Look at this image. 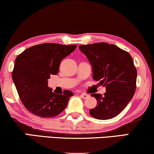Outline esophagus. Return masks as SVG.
<instances>
[{
  "instance_id": "34e87169",
  "label": "esophagus",
  "mask_w": 154,
  "mask_h": 154,
  "mask_svg": "<svg viewBox=\"0 0 154 154\" xmlns=\"http://www.w3.org/2000/svg\"><path fill=\"white\" fill-rule=\"evenodd\" d=\"M80 96H81V97H82V98H84V99H86V98H88V97H90V95H89L88 94H85V93L81 94Z\"/></svg>"
}]
</instances>
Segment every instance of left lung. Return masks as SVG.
<instances>
[{"label":"left lung","mask_w":154,"mask_h":154,"mask_svg":"<svg viewBox=\"0 0 154 154\" xmlns=\"http://www.w3.org/2000/svg\"><path fill=\"white\" fill-rule=\"evenodd\" d=\"M92 66L93 78L106 87L104 95L92 94L97 106L90 114L98 120L117 116L131 100L136 89L137 70L132 57L114 44L105 42L79 46Z\"/></svg>","instance_id":"obj_1"}]
</instances>
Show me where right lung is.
<instances>
[{
  "label": "right lung",
  "instance_id": "obj_1",
  "mask_svg": "<svg viewBox=\"0 0 154 154\" xmlns=\"http://www.w3.org/2000/svg\"><path fill=\"white\" fill-rule=\"evenodd\" d=\"M76 47V44L44 43L28 48L16 57L12 79L23 106L31 113L51 118L66 108L72 92L54 93L48 88L47 79L58 74L62 59Z\"/></svg>",
  "mask_w": 154,
  "mask_h": 154
}]
</instances>
